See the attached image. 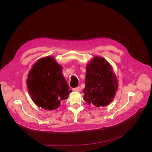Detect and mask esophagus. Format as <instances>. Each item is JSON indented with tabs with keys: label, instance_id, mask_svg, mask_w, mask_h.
<instances>
[{
	"label": "esophagus",
	"instance_id": "34e87169",
	"mask_svg": "<svg viewBox=\"0 0 152 152\" xmlns=\"http://www.w3.org/2000/svg\"><path fill=\"white\" fill-rule=\"evenodd\" d=\"M73 91H74L75 92H80L81 91V88L80 87H75V88H73Z\"/></svg>",
	"mask_w": 152,
	"mask_h": 152
}]
</instances>
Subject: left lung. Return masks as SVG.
<instances>
[{
    "label": "left lung",
    "mask_w": 152,
    "mask_h": 152,
    "mask_svg": "<svg viewBox=\"0 0 152 152\" xmlns=\"http://www.w3.org/2000/svg\"><path fill=\"white\" fill-rule=\"evenodd\" d=\"M84 99L96 107H105L112 102L118 89V80L110 64L95 56L86 66Z\"/></svg>",
    "instance_id": "left-lung-1"
}]
</instances>
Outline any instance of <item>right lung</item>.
Wrapping results in <instances>:
<instances>
[{
  "label": "right lung",
  "mask_w": 152,
  "mask_h": 152,
  "mask_svg": "<svg viewBox=\"0 0 152 152\" xmlns=\"http://www.w3.org/2000/svg\"><path fill=\"white\" fill-rule=\"evenodd\" d=\"M31 98L39 107L57 109L72 91L62 74V67L52 56L41 58L31 68L26 79Z\"/></svg>",
  "instance_id": "1"
}]
</instances>
